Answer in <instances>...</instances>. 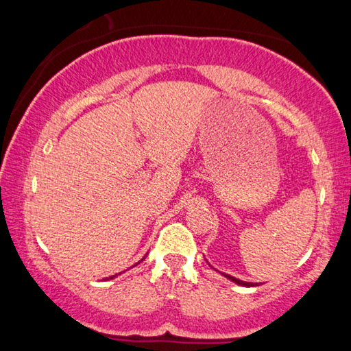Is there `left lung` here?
<instances>
[{
	"instance_id": "left-lung-1",
	"label": "left lung",
	"mask_w": 351,
	"mask_h": 351,
	"mask_svg": "<svg viewBox=\"0 0 351 351\" xmlns=\"http://www.w3.org/2000/svg\"><path fill=\"white\" fill-rule=\"evenodd\" d=\"M223 274V272H221ZM226 278H229L230 282H234V283H237V285H240V287H246V288H252V287H258V283H252V282H243V280H240V278H235V277H232V276H229V274H223Z\"/></svg>"
}]
</instances>
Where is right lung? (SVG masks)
<instances>
[{
    "mask_svg": "<svg viewBox=\"0 0 351 351\" xmlns=\"http://www.w3.org/2000/svg\"><path fill=\"white\" fill-rule=\"evenodd\" d=\"M144 258H145V257H144ZM144 258H142V260H144ZM142 260H141V261H142ZM136 265H138V263H136ZM114 277H117V274H116V276H111V277H106V278H104V280H110V278H114Z\"/></svg>",
    "mask_w": 351,
    "mask_h": 351,
    "instance_id": "1",
    "label": "right lung"
}]
</instances>
